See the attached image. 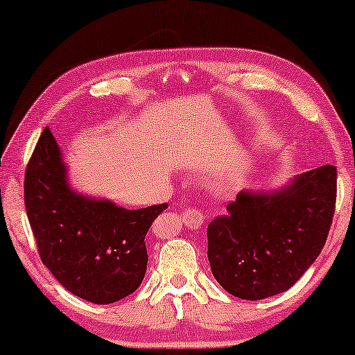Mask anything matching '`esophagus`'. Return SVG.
Masks as SVG:
<instances>
[{
  "instance_id": "esophagus-1",
  "label": "esophagus",
  "mask_w": 355,
  "mask_h": 355,
  "mask_svg": "<svg viewBox=\"0 0 355 355\" xmlns=\"http://www.w3.org/2000/svg\"><path fill=\"white\" fill-rule=\"evenodd\" d=\"M182 223L189 230H200L203 223H205V215L200 210H196V208H189L187 211L182 213Z\"/></svg>"
}]
</instances>
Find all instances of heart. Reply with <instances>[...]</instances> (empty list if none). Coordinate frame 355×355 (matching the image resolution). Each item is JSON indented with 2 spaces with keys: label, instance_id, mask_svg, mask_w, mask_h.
Returning a JSON list of instances; mask_svg holds the SVG:
<instances>
[{
  "label": "heart",
  "instance_id": "b5f03b06",
  "mask_svg": "<svg viewBox=\"0 0 355 355\" xmlns=\"http://www.w3.org/2000/svg\"><path fill=\"white\" fill-rule=\"evenodd\" d=\"M241 176H242L241 168H232V169H230V171H226L220 179H218L216 184H215L216 192L230 193L232 189H234L237 184H239Z\"/></svg>",
  "mask_w": 355,
  "mask_h": 355
}]
</instances>
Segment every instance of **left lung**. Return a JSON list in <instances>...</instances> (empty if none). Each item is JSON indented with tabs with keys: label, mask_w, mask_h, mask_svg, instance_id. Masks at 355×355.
Segmentation results:
<instances>
[{
	"label": "left lung",
	"mask_w": 355,
	"mask_h": 355,
	"mask_svg": "<svg viewBox=\"0 0 355 355\" xmlns=\"http://www.w3.org/2000/svg\"><path fill=\"white\" fill-rule=\"evenodd\" d=\"M336 203L333 164L278 189L241 191L207 227L208 261L223 289L245 300L288 291L327 242Z\"/></svg>",
	"instance_id": "obj_1"
}]
</instances>
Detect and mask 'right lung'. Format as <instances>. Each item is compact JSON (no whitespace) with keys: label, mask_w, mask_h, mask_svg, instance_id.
I'll list each match as a JSON object with an SVG mask.
<instances>
[{"label":"right lung","mask_w":355,"mask_h":355,"mask_svg":"<svg viewBox=\"0 0 355 355\" xmlns=\"http://www.w3.org/2000/svg\"><path fill=\"white\" fill-rule=\"evenodd\" d=\"M24 202L43 265L69 293L94 304L118 302L139 288L148 261L145 234L168 207L128 210L77 192L48 128L27 164Z\"/></svg>","instance_id":"add662e5"}]
</instances>
